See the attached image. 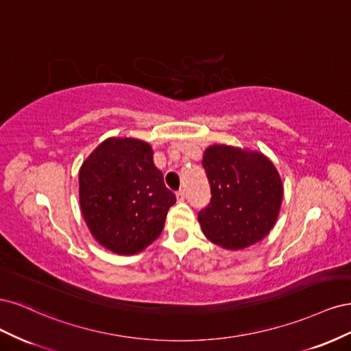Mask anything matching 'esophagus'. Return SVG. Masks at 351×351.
Returning <instances> with one entry per match:
<instances>
[{
  "mask_svg": "<svg viewBox=\"0 0 351 351\" xmlns=\"http://www.w3.org/2000/svg\"><path fill=\"white\" fill-rule=\"evenodd\" d=\"M176 196H177L178 202H183L186 199V192H184V190H178V192L176 193Z\"/></svg>",
  "mask_w": 351,
  "mask_h": 351,
  "instance_id": "34e87169",
  "label": "esophagus"
}]
</instances>
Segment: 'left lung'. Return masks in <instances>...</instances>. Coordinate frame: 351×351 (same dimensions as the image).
Wrapping results in <instances>:
<instances>
[{
  "label": "left lung",
  "mask_w": 351,
  "mask_h": 351,
  "mask_svg": "<svg viewBox=\"0 0 351 351\" xmlns=\"http://www.w3.org/2000/svg\"><path fill=\"white\" fill-rule=\"evenodd\" d=\"M210 202L197 215L204 234L239 250L267 237L278 218L284 187L272 161L261 152L212 145L204 154Z\"/></svg>",
  "instance_id": "1"
}]
</instances>
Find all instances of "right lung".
Returning a JSON list of instances; mask_svg holds the SVG:
<instances>
[{"instance_id":"obj_1","label":"right lung","mask_w":351,"mask_h":351,"mask_svg":"<svg viewBox=\"0 0 351 351\" xmlns=\"http://www.w3.org/2000/svg\"><path fill=\"white\" fill-rule=\"evenodd\" d=\"M80 209L101 246L136 254L158 239L176 195L164 184L149 143L110 137L79 171Z\"/></svg>"}]
</instances>
